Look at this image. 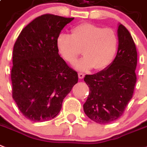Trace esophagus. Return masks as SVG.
<instances>
[{
	"instance_id": "34e87169",
	"label": "esophagus",
	"mask_w": 147,
	"mask_h": 147,
	"mask_svg": "<svg viewBox=\"0 0 147 147\" xmlns=\"http://www.w3.org/2000/svg\"><path fill=\"white\" fill-rule=\"evenodd\" d=\"M84 74L82 73V72H79L78 73V78H79L80 79H82V78H84Z\"/></svg>"
}]
</instances>
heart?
<instances>
[{
	"instance_id": "obj_1",
	"label": "heart",
	"mask_w": 147,
	"mask_h": 147,
	"mask_svg": "<svg viewBox=\"0 0 147 147\" xmlns=\"http://www.w3.org/2000/svg\"><path fill=\"white\" fill-rule=\"evenodd\" d=\"M71 32V35L59 34L57 38L59 53L67 63H76L82 50L84 57L76 63L77 69L86 71L95 68L102 70L110 65L119 45L113 29L82 23L73 27Z\"/></svg>"
}]
</instances>
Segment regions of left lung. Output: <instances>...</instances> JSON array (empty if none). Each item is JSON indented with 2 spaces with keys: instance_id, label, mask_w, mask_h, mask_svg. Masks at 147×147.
Wrapping results in <instances>:
<instances>
[{
  "instance_id": "obj_1",
  "label": "left lung",
  "mask_w": 147,
  "mask_h": 147,
  "mask_svg": "<svg viewBox=\"0 0 147 147\" xmlns=\"http://www.w3.org/2000/svg\"><path fill=\"white\" fill-rule=\"evenodd\" d=\"M118 52L110 65L84 78L90 90L84 111L99 124L110 123L122 115L137 82V49L130 32L121 24L118 28Z\"/></svg>"
}]
</instances>
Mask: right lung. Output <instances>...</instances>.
<instances>
[{"label":"right lung","mask_w":147,"mask_h":147,"mask_svg":"<svg viewBox=\"0 0 147 147\" xmlns=\"http://www.w3.org/2000/svg\"><path fill=\"white\" fill-rule=\"evenodd\" d=\"M74 18L45 14L22 30L13 47V98L32 121L53 119L63 99L78 81V73L59 55L57 38Z\"/></svg>","instance_id":"add662e5"}]
</instances>
